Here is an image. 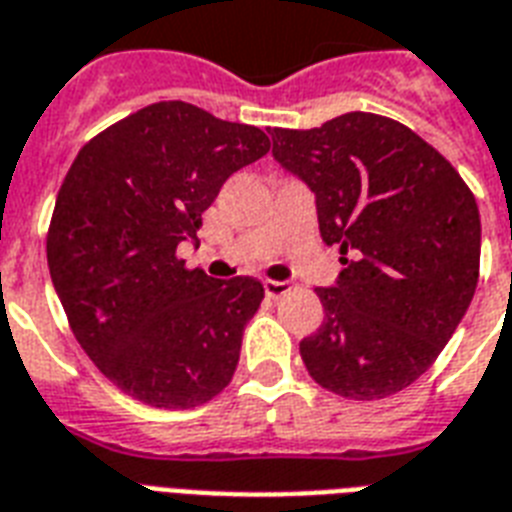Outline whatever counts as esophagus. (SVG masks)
<instances>
[{
	"mask_svg": "<svg viewBox=\"0 0 512 512\" xmlns=\"http://www.w3.org/2000/svg\"><path fill=\"white\" fill-rule=\"evenodd\" d=\"M288 291H291V285L283 283V280H264V293H267L269 299H280Z\"/></svg>",
	"mask_w": 512,
	"mask_h": 512,
	"instance_id": "esophagus-1",
	"label": "esophagus"
}]
</instances>
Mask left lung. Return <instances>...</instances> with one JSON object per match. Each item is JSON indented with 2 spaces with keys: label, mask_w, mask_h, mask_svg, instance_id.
<instances>
[{
  "label": "left lung",
  "mask_w": 512,
  "mask_h": 512,
  "mask_svg": "<svg viewBox=\"0 0 512 512\" xmlns=\"http://www.w3.org/2000/svg\"><path fill=\"white\" fill-rule=\"evenodd\" d=\"M272 154L315 192L320 237L344 269L318 288L326 318L299 352L320 387L379 400L441 355L478 285L481 216L441 152L406 125L350 112L272 130Z\"/></svg>",
  "instance_id": "1"
}]
</instances>
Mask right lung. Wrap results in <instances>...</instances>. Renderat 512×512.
I'll return each mask as SVG.
<instances>
[{
  "mask_svg": "<svg viewBox=\"0 0 512 512\" xmlns=\"http://www.w3.org/2000/svg\"><path fill=\"white\" fill-rule=\"evenodd\" d=\"M269 152L264 130L184 101L130 114L79 149L47 232V267L98 371L154 408H194L235 374L264 288L186 269L202 213L235 170Z\"/></svg>",
  "mask_w": 512,
  "mask_h": 512,
  "instance_id": "1",
  "label": "right lung"
}]
</instances>
